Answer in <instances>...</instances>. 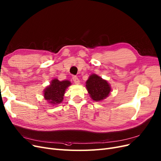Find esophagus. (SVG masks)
Instances as JSON below:
<instances>
[{"mask_svg": "<svg viewBox=\"0 0 161 161\" xmlns=\"http://www.w3.org/2000/svg\"><path fill=\"white\" fill-rule=\"evenodd\" d=\"M73 81H74V82L75 83V84H77V85H78V84H80V80L78 79V77H77L76 76H74L73 77Z\"/></svg>", "mask_w": 161, "mask_h": 161, "instance_id": "obj_1", "label": "esophagus"}]
</instances>
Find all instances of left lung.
I'll use <instances>...</instances> for the list:
<instances>
[{
    "instance_id": "1",
    "label": "left lung",
    "mask_w": 161,
    "mask_h": 161,
    "mask_svg": "<svg viewBox=\"0 0 161 161\" xmlns=\"http://www.w3.org/2000/svg\"><path fill=\"white\" fill-rule=\"evenodd\" d=\"M86 87L91 98L95 102H101L109 96L111 87L108 81L97 74L89 76Z\"/></svg>"
}]
</instances>
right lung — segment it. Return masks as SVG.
Listing matches in <instances>:
<instances>
[{
	"mask_svg": "<svg viewBox=\"0 0 161 161\" xmlns=\"http://www.w3.org/2000/svg\"><path fill=\"white\" fill-rule=\"evenodd\" d=\"M71 85L69 80L59 81L57 78L53 79L44 89V97L47 103L56 106L62 102L65 90Z\"/></svg>",
	"mask_w": 161,
	"mask_h": 161,
	"instance_id": "add662e5",
	"label": "right lung"
}]
</instances>
